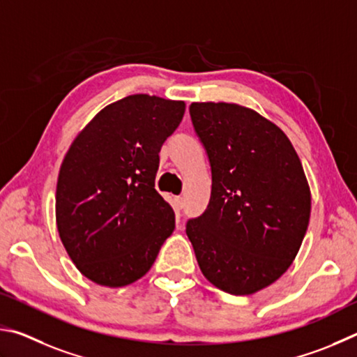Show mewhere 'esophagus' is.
<instances>
[{"mask_svg":"<svg viewBox=\"0 0 357 357\" xmlns=\"http://www.w3.org/2000/svg\"><path fill=\"white\" fill-rule=\"evenodd\" d=\"M172 205H174V210H175V211L182 210V208H183V197L175 196L174 201H172Z\"/></svg>","mask_w":357,"mask_h":357,"instance_id":"esophagus-1","label":"esophagus"}]
</instances>
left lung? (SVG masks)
<instances>
[{"label":"left lung","mask_w":357,"mask_h":357,"mask_svg":"<svg viewBox=\"0 0 357 357\" xmlns=\"http://www.w3.org/2000/svg\"><path fill=\"white\" fill-rule=\"evenodd\" d=\"M190 114L210 160L211 196L186 235L210 284L254 295L303 245L312 197L301 160L284 131L248 106L195 102Z\"/></svg>","instance_id":"obj_1"}]
</instances>
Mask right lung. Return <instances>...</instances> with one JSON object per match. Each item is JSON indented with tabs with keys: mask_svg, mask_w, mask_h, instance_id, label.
<instances>
[{
	"mask_svg": "<svg viewBox=\"0 0 357 357\" xmlns=\"http://www.w3.org/2000/svg\"><path fill=\"white\" fill-rule=\"evenodd\" d=\"M185 108L182 100L128 96L105 106L68 147L56 185V226L92 282H136L174 232V210L155 190V175Z\"/></svg>",
	"mask_w": 357,
	"mask_h": 357,
	"instance_id": "1",
	"label": "right lung"
}]
</instances>
